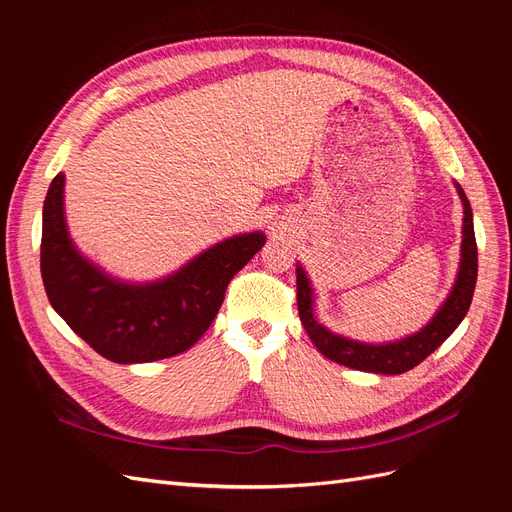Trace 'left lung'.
<instances>
[{
	"instance_id": "1",
	"label": "left lung",
	"mask_w": 512,
	"mask_h": 512,
	"mask_svg": "<svg viewBox=\"0 0 512 512\" xmlns=\"http://www.w3.org/2000/svg\"><path fill=\"white\" fill-rule=\"evenodd\" d=\"M457 185L459 198L463 203V239H461V262L455 286L448 294L444 305L438 309V314L431 318L427 327L418 333L397 339L391 344H363L356 339H348L335 335L314 318V292L309 284L307 275L301 265H297V305L303 329L307 331L314 346L327 356V359L346 365L359 371H374V374H404V371L423 363L427 356L438 350L446 337L459 327L463 316L468 314L472 294L478 275V252H476V237H474V222H472V207L468 196L463 194L461 185Z\"/></svg>"
}]
</instances>
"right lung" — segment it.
Instances as JSON below:
<instances>
[{"mask_svg": "<svg viewBox=\"0 0 512 512\" xmlns=\"http://www.w3.org/2000/svg\"><path fill=\"white\" fill-rule=\"evenodd\" d=\"M265 241L262 232H245L209 247L160 282H119L76 252L59 173L42 207L40 271L55 312L98 354L123 365L149 363L181 354L205 335L230 280Z\"/></svg>", "mask_w": 512, "mask_h": 512, "instance_id": "right-lung-1", "label": "right lung"}]
</instances>
